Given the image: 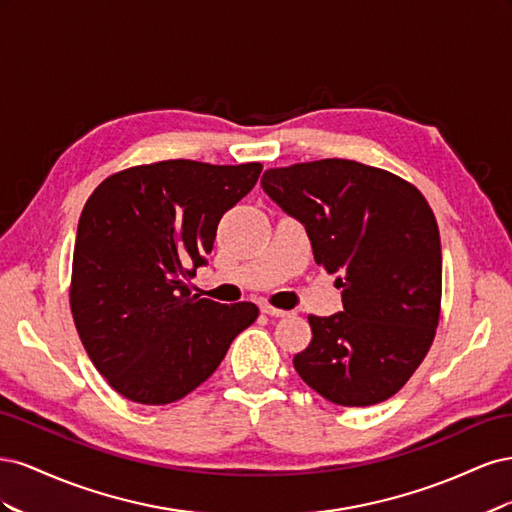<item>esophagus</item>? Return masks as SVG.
Segmentation results:
<instances>
[{
	"instance_id": "1",
	"label": "esophagus",
	"mask_w": 512,
	"mask_h": 512,
	"mask_svg": "<svg viewBox=\"0 0 512 512\" xmlns=\"http://www.w3.org/2000/svg\"><path fill=\"white\" fill-rule=\"evenodd\" d=\"M260 312L271 316V318H282V316H288V314H290V312H286V309L273 307V305H260Z\"/></svg>"
}]
</instances>
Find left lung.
Masks as SVG:
<instances>
[{
  "label": "left lung",
  "instance_id": "1",
  "mask_svg": "<svg viewBox=\"0 0 512 512\" xmlns=\"http://www.w3.org/2000/svg\"><path fill=\"white\" fill-rule=\"evenodd\" d=\"M262 188L305 226L318 265L342 273L344 312L307 318L312 342L294 369L337 406L393 397L440 322L442 247L427 198L389 170L339 158L269 168Z\"/></svg>",
  "mask_w": 512,
  "mask_h": 512
}]
</instances>
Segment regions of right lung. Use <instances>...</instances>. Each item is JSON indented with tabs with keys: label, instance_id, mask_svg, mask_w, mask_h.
I'll return each instance as SVG.
<instances>
[{
	"label": "right lung",
	"instance_id": "obj_1",
	"mask_svg": "<svg viewBox=\"0 0 512 512\" xmlns=\"http://www.w3.org/2000/svg\"><path fill=\"white\" fill-rule=\"evenodd\" d=\"M262 164H138L106 177L83 207L70 309L91 363L145 406L192 393L258 318L254 303L220 305L188 288L213 250L222 215L250 192Z\"/></svg>",
	"mask_w": 512,
	"mask_h": 512
}]
</instances>
